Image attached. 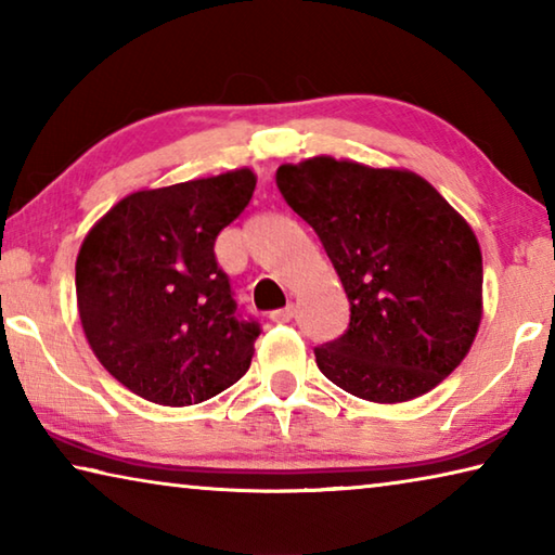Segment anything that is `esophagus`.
I'll return each mask as SVG.
<instances>
[{
    "label": "esophagus",
    "instance_id": "1",
    "mask_svg": "<svg viewBox=\"0 0 555 555\" xmlns=\"http://www.w3.org/2000/svg\"><path fill=\"white\" fill-rule=\"evenodd\" d=\"M294 315H296V308L294 306H286V308H279V311H274L269 318L274 323H288Z\"/></svg>",
    "mask_w": 555,
    "mask_h": 555
}]
</instances>
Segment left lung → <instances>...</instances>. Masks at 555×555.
Returning a JSON list of instances; mask_svg holds the SVG:
<instances>
[{
  "label": "left lung",
  "mask_w": 555,
  "mask_h": 555,
  "mask_svg": "<svg viewBox=\"0 0 555 555\" xmlns=\"http://www.w3.org/2000/svg\"><path fill=\"white\" fill-rule=\"evenodd\" d=\"M276 185L323 242L350 300V325L315 347L327 379L352 397L397 403L443 382L482 318L475 232L411 171L315 156L284 164Z\"/></svg>",
  "instance_id": "1"
}]
</instances>
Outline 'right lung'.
<instances>
[{
    "instance_id": "obj_1",
    "label": "right lung",
    "mask_w": 555,
    "mask_h": 555,
    "mask_svg": "<svg viewBox=\"0 0 555 555\" xmlns=\"http://www.w3.org/2000/svg\"><path fill=\"white\" fill-rule=\"evenodd\" d=\"M255 185V173L240 168L131 193L82 242V331L102 367L146 401L193 406L249 370L261 331L237 311L215 240Z\"/></svg>"
}]
</instances>
